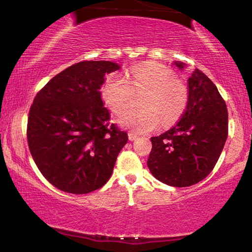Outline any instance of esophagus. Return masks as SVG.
I'll return each mask as SVG.
<instances>
[{
  "mask_svg": "<svg viewBox=\"0 0 252 252\" xmlns=\"http://www.w3.org/2000/svg\"><path fill=\"white\" fill-rule=\"evenodd\" d=\"M136 138H137V135L134 133H128V139L130 142H134V140H136Z\"/></svg>",
  "mask_w": 252,
  "mask_h": 252,
  "instance_id": "esophagus-1",
  "label": "esophagus"
}]
</instances>
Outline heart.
Here are the masks:
<instances>
[{"mask_svg":"<svg viewBox=\"0 0 252 252\" xmlns=\"http://www.w3.org/2000/svg\"><path fill=\"white\" fill-rule=\"evenodd\" d=\"M129 84L119 74L106 76L100 88L104 103L114 114L121 115L133 101V91H146L139 105L144 108L131 109L119 118V124L136 134L156 130L160 125V117L170 124L179 117L186 105V90L176 81L169 68L156 63H145L130 69Z\"/></svg>","mask_w":252,"mask_h":252,"instance_id":"heart-1","label":"heart"}]
</instances>
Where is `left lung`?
<instances>
[{
    "instance_id": "obj_1",
    "label": "left lung",
    "mask_w": 252,
    "mask_h": 252,
    "mask_svg": "<svg viewBox=\"0 0 252 252\" xmlns=\"http://www.w3.org/2000/svg\"><path fill=\"white\" fill-rule=\"evenodd\" d=\"M179 69L186 64L175 61ZM228 137V110L215 84L196 68L188 78L186 110L173 128L152 137L147 166L154 177L188 187L208 176Z\"/></svg>"
}]
</instances>
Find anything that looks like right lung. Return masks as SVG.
Here are the masks:
<instances>
[{
  "label": "right lung",
  "instance_id": "1",
  "mask_svg": "<svg viewBox=\"0 0 252 252\" xmlns=\"http://www.w3.org/2000/svg\"><path fill=\"white\" fill-rule=\"evenodd\" d=\"M119 68L109 61L79 62L35 96L28 119L30 152L42 175L60 190L88 193L113 174L128 136L109 124L99 90L105 75Z\"/></svg>",
  "mask_w": 252,
  "mask_h": 252
}]
</instances>
